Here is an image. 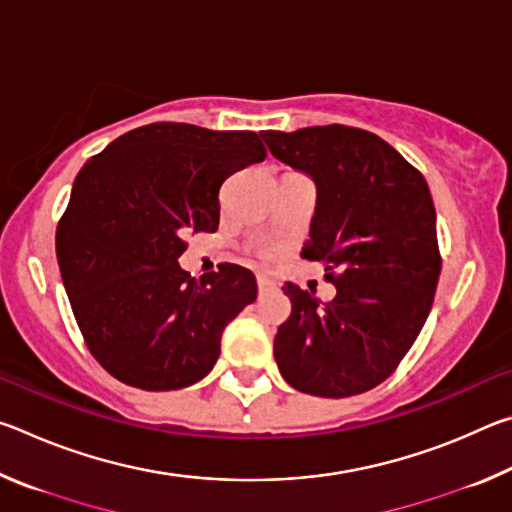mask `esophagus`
<instances>
[{
    "label": "esophagus",
    "mask_w": 512,
    "mask_h": 512,
    "mask_svg": "<svg viewBox=\"0 0 512 512\" xmlns=\"http://www.w3.org/2000/svg\"><path fill=\"white\" fill-rule=\"evenodd\" d=\"M257 287H259V291H271V289H275V282L273 280H268L266 275H257Z\"/></svg>",
    "instance_id": "34e87169"
}]
</instances>
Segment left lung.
<instances>
[{"mask_svg": "<svg viewBox=\"0 0 512 512\" xmlns=\"http://www.w3.org/2000/svg\"><path fill=\"white\" fill-rule=\"evenodd\" d=\"M277 160L316 185L302 257L325 262L332 302L284 284L291 316L273 354L300 393L350 397L391 377L427 320L440 275L427 180L391 144L361 128L264 131Z\"/></svg>", "mask_w": 512, "mask_h": 512, "instance_id": "obj_1", "label": "left lung"}]
</instances>
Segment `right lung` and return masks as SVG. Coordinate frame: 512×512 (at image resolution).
<instances>
[{
	"label": "right lung",
	"instance_id": "add662e5",
	"mask_svg": "<svg viewBox=\"0 0 512 512\" xmlns=\"http://www.w3.org/2000/svg\"><path fill=\"white\" fill-rule=\"evenodd\" d=\"M266 149L253 131L151 124L85 162L56 230L60 275L90 352L142 391L201 381L223 327L257 298L255 275L223 264L192 277L185 237L219 228V189Z\"/></svg>",
	"mask_w": 512,
	"mask_h": 512
}]
</instances>
